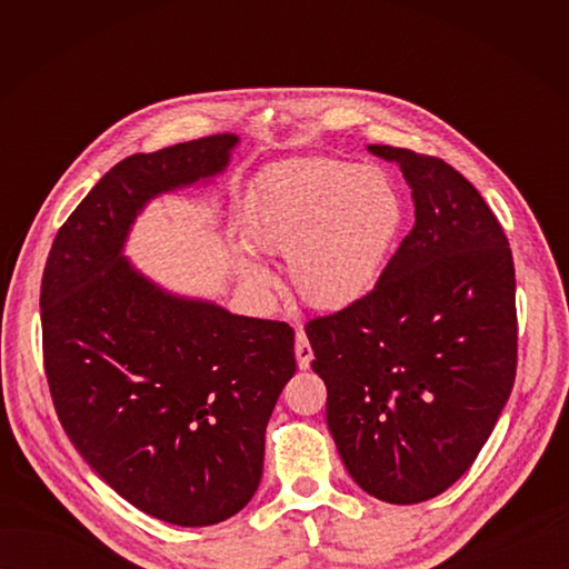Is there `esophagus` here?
<instances>
[{"label": "esophagus", "instance_id": "obj_1", "mask_svg": "<svg viewBox=\"0 0 569 569\" xmlns=\"http://www.w3.org/2000/svg\"><path fill=\"white\" fill-rule=\"evenodd\" d=\"M296 359H298L300 369H308L310 361H312V347H310L303 330L296 332Z\"/></svg>", "mask_w": 569, "mask_h": 569}]
</instances>
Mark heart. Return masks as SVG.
Listing matches in <instances>:
<instances>
[{"label": "heart", "instance_id": "1", "mask_svg": "<svg viewBox=\"0 0 569 569\" xmlns=\"http://www.w3.org/2000/svg\"><path fill=\"white\" fill-rule=\"evenodd\" d=\"M403 224L396 180L377 166L298 159L251 188L244 237L253 249L286 257L296 296L318 310L365 300L386 269ZM237 269L253 288L273 276L249 257Z\"/></svg>", "mask_w": 569, "mask_h": 569}]
</instances>
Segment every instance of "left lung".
Listing matches in <instances>:
<instances>
[{
	"mask_svg": "<svg viewBox=\"0 0 569 569\" xmlns=\"http://www.w3.org/2000/svg\"><path fill=\"white\" fill-rule=\"evenodd\" d=\"M369 151L401 166L416 224L377 288L306 335L349 477L406 506L465 475L509 401L516 273L499 220L462 173L408 149Z\"/></svg>",
	"mask_w": 569,
	"mask_h": 569,
	"instance_id": "1",
	"label": "left lung"
}]
</instances>
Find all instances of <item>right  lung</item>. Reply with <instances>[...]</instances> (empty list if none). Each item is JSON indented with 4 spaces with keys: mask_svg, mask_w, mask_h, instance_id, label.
<instances>
[{
    "mask_svg": "<svg viewBox=\"0 0 569 569\" xmlns=\"http://www.w3.org/2000/svg\"><path fill=\"white\" fill-rule=\"evenodd\" d=\"M237 143L214 134L119 161L58 229L41 281L60 426L119 497L188 528L227 521L259 489L293 330L168 293L122 249L149 200L220 176Z\"/></svg>",
    "mask_w": 569,
    "mask_h": 569,
    "instance_id": "1",
    "label": "right lung"
}]
</instances>
